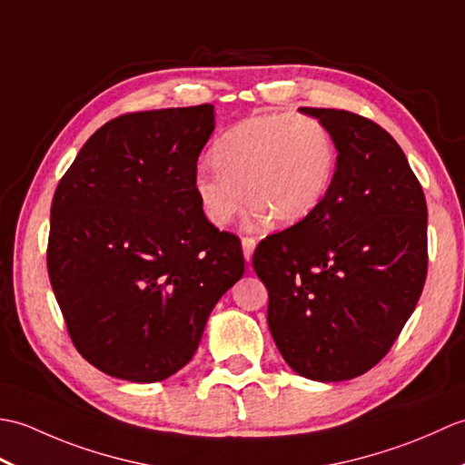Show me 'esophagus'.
I'll return each instance as SVG.
<instances>
[{
  "instance_id": "obj_1",
  "label": "esophagus",
  "mask_w": 465,
  "mask_h": 465,
  "mask_svg": "<svg viewBox=\"0 0 465 465\" xmlns=\"http://www.w3.org/2000/svg\"><path fill=\"white\" fill-rule=\"evenodd\" d=\"M242 250H243L245 262H252V255H253V250H255V240L253 238H242Z\"/></svg>"
}]
</instances>
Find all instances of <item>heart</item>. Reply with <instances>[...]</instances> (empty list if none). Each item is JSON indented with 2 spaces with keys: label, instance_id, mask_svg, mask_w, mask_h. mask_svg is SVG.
Segmentation results:
<instances>
[{
  "label": "heart",
  "instance_id": "heart-1",
  "mask_svg": "<svg viewBox=\"0 0 465 465\" xmlns=\"http://www.w3.org/2000/svg\"><path fill=\"white\" fill-rule=\"evenodd\" d=\"M217 172H197L193 193L213 227H227L252 203L250 227H290L312 217L335 172V145L310 115L263 114L230 127L212 147ZM246 197H242V193Z\"/></svg>",
  "mask_w": 465,
  "mask_h": 465
}]
</instances>
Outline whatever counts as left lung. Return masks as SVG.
Listing matches in <instances>:
<instances>
[{
	"instance_id": "8db88e82",
	"label": "left lung",
	"mask_w": 465,
	"mask_h": 465,
	"mask_svg": "<svg viewBox=\"0 0 465 465\" xmlns=\"http://www.w3.org/2000/svg\"><path fill=\"white\" fill-rule=\"evenodd\" d=\"M335 150L325 200L308 220L265 238L253 270L270 293L268 325L290 368L315 381L371 370L421 295L428 205L406 153L368 117L300 107Z\"/></svg>"
}]
</instances>
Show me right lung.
Wrapping results in <instances>:
<instances>
[{
  "label": "right lung",
  "instance_id": "obj_1",
  "mask_svg": "<svg viewBox=\"0 0 465 465\" xmlns=\"http://www.w3.org/2000/svg\"><path fill=\"white\" fill-rule=\"evenodd\" d=\"M213 120L210 104L115 117L57 183L49 282L77 351L114 378L182 370L243 275L240 240L207 222L193 193Z\"/></svg>",
  "mask_w": 465,
  "mask_h": 465
}]
</instances>
